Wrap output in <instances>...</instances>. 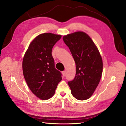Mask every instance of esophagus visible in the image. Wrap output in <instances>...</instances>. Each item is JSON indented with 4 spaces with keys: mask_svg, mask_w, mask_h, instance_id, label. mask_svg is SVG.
<instances>
[{
    "mask_svg": "<svg viewBox=\"0 0 126 126\" xmlns=\"http://www.w3.org/2000/svg\"><path fill=\"white\" fill-rule=\"evenodd\" d=\"M62 74H63V76L64 77L65 75V71H62Z\"/></svg>",
    "mask_w": 126,
    "mask_h": 126,
    "instance_id": "esophagus-1",
    "label": "esophagus"
}]
</instances>
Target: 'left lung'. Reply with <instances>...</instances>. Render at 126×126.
<instances>
[{
  "instance_id": "obj_1",
  "label": "left lung",
  "mask_w": 126,
  "mask_h": 126,
  "mask_svg": "<svg viewBox=\"0 0 126 126\" xmlns=\"http://www.w3.org/2000/svg\"><path fill=\"white\" fill-rule=\"evenodd\" d=\"M63 39L75 60L76 74L68 85L72 95L78 100L91 97L101 80L103 62L92 39L85 32L78 31L64 35Z\"/></svg>"
}]
</instances>
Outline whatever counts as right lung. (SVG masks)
I'll return each mask as SVG.
<instances>
[{"label": "right lung", "mask_w": 126, "mask_h": 126, "mask_svg": "<svg viewBox=\"0 0 126 126\" xmlns=\"http://www.w3.org/2000/svg\"><path fill=\"white\" fill-rule=\"evenodd\" d=\"M61 35L45 33L38 35L30 44L22 62L24 77L29 88L43 100L52 97L62 74L55 67L51 51Z\"/></svg>", "instance_id": "obj_1"}]
</instances>
